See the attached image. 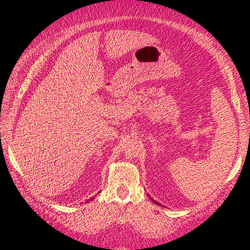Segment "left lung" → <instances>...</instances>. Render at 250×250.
I'll use <instances>...</instances> for the list:
<instances>
[{
	"label": "left lung",
	"mask_w": 250,
	"mask_h": 250,
	"mask_svg": "<svg viewBox=\"0 0 250 250\" xmlns=\"http://www.w3.org/2000/svg\"><path fill=\"white\" fill-rule=\"evenodd\" d=\"M153 203H155V204H157V201H156V200H153Z\"/></svg>",
	"instance_id": "1"
}]
</instances>
